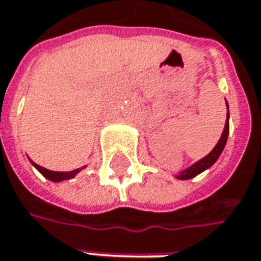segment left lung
<instances>
[{"instance_id":"obj_1","label":"left lung","mask_w":261,"mask_h":261,"mask_svg":"<svg viewBox=\"0 0 261 261\" xmlns=\"http://www.w3.org/2000/svg\"><path fill=\"white\" fill-rule=\"evenodd\" d=\"M227 108H228V103H227ZM228 114H227V121H225V127H224V131H222V136H221L220 141L217 143V146L212 148V151L210 154H206L205 158L201 159L199 162H196L195 165H192L191 167H188L186 170H184L180 175L177 176L179 179H191V177H195L196 175H199L201 172H203L205 169L211 167L217 159L220 158V154L222 153V150L225 147V143H227V139H228V133H229V121H228Z\"/></svg>"}]
</instances>
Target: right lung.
Masks as SVG:
<instances>
[{"label":"right lung","mask_w":261,"mask_h":261,"mask_svg":"<svg viewBox=\"0 0 261 261\" xmlns=\"http://www.w3.org/2000/svg\"><path fill=\"white\" fill-rule=\"evenodd\" d=\"M33 165L36 166V169L40 172L41 175L44 176V177H47L49 180H53V182H60V180H66V179H72V177H75L77 172L81 170V169H75V170H72V172H51L49 169H44V167H41L40 165H36L34 162H32Z\"/></svg>","instance_id":"1"}]
</instances>
